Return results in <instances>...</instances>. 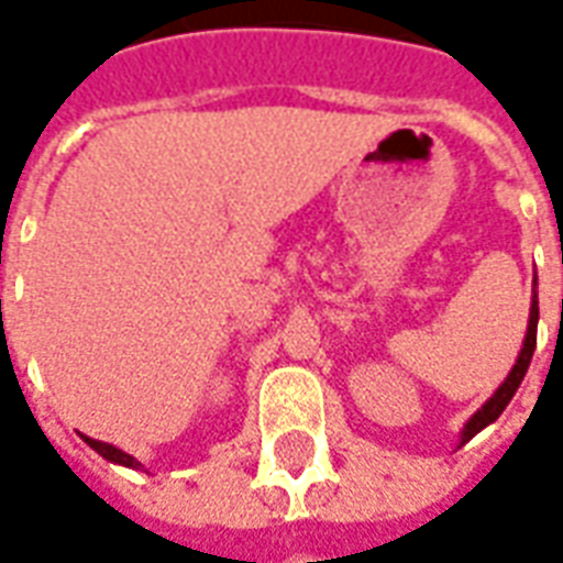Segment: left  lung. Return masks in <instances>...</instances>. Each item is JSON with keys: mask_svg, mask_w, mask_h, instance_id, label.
Returning <instances> with one entry per match:
<instances>
[{"mask_svg": "<svg viewBox=\"0 0 563 563\" xmlns=\"http://www.w3.org/2000/svg\"><path fill=\"white\" fill-rule=\"evenodd\" d=\"M537 319H540V307H537V295H533V305H531V319H528V338H525V346H521L519 358H516V365L509 371V377L500 383V389L485 401L483 410H476L473 419L464 424V431H461V443H467L473 434H479L485 424H492L497 416L507 410V404L512 401V395L516 389L521 386V379L528 374V365H531V355H533V346H537Z\"/></svg>", "mask_w": 563, "mask_h": 563, "instance_id": "obj_1", "label": "left lung"}]
</instances>
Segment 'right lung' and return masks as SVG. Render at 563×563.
Returning a JSON list of instances; mask_svg holds the SVG:
<instances>
[{
  "mask_svg": "<svg viewBox=\"0 0 563 563\" xmlns=\"http://www.w3.org/2000/svg\"><path fill=\"white\" fill-rule=\"evenodd\" d=\"M84 440H87V443H90V446L96 449L99 455H104V459H108V461H117V464H126V467H141L139 461L132 459L129 452H123V449L111 446V443H102V440H92V437H84Z\"/></svg>",
  "mask_w": 563,
  "mask_h": 563,
  "instance_id": "right-lung-1",
  "label": "right lung"
}]
</instances>
